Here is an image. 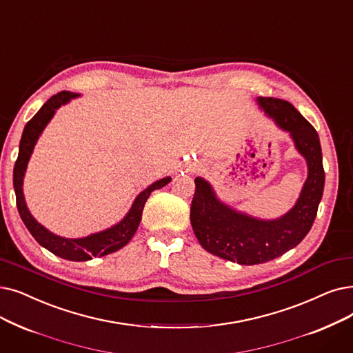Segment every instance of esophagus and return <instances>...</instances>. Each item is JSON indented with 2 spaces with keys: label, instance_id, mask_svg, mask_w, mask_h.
I'll return each instance as SVG.
<instances>
[{
  "label": "esophagus",
  "instance_id": "esophagus-1",
  "mask_svg": "<svg viewBox=\"0 0 353 353\" xmlns=\"http://www.w3.org/2000/svg\"><path fill=\"white\" fill-rule=\"evenodd\" d=\"M188 170H190V172H194V170H197V167H196V165H189Z\"/></svg>",
  "mask_w": 353,
  "mask_h": 353
}]
</instances>
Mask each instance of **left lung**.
Segmentation results:
<instances>
[{
    "mask_svg": "<svg viewBox=\"0 0 353 353\" xmlns=\"http://www.w3.org/2000/svg\"><path fill=\"white\" fill-rule=\"evenodd\" d=\"M256 103L288 132L307 164V179L294 206L275 219L236 210L221 201L208 180L194 179L190 223L199 243L208 252L241 265L263 264L297 247L312 229L325 189L321 147L313 125L287 101L258 97Z\"/></svg>",
    "mask_w": 353,
    "mask_h": 353,
    "instance_id": "left-lung-1",
    "label": "left lung"
}]
</instances>
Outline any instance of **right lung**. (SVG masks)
I'll list each match as a JSON object with an SVG mask.
<instances>
[{
    "mask_svg": "<svg viewBox=\"0 0 353 353\" xmlns=\"http://www.w3.org/2000/svg\"><path fill=\"white\" fill-rule=\"evenodd\" d=\"M79 97L81 94H74V92L69 90L59 92L57 95L52 97L46 102L39 110V112L27 122L20 140L19 157L17 161H15L12 173V185L15 192V201H17V209L26 228L28 229V232L33 235V238L43 248L49 250L52 254L60 258L69 259V261H89V259L94 256L108 255L121 250L122 247H125L137 232V229H139L143 216V209L151 192L161 189L172 181L170 176L154 181L134 199L130 210L118 223L112 225L111 228L103 229V231L90 234L83 238L60 236L49 231V229L44 228L41 223H39L27 208L23 192L27 164L30 161V157L33 154L37 140L40 139L44 128L48 127L50 119L54 117L56 111L62 105Z\"/></svg>",
    "mask_w": 353,
    "mask_h": 353,
    "instance_id": "add662e5",
    "label": "right lung"
}]
</instances>
